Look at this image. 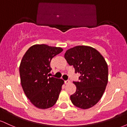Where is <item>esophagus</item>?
I'll use <instances>...</instances> for the list:
<instances>
[{"instance_id": "1", "label": "esophagus", "mask_w": 127, "mask_h": 127, "mask_svg": "<svg viewBox=\"0 0 127 127\" xmlns=\"http://www.w3.org/2000/svg\"><path fill=\"white\" fill-rule=\"evenodd\" d=\"M70 83L69 80H67V81H64V84H68Z\"/></svg>"}]
</instances>
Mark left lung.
Returning a JSON list of instances; mask_svg holds the SVG:
<instances>
[{
  "label": "left lung",
  "mask_w": 127,
  "mask_h": 127,
  "mask_svg": "<svg viewBox=\"0 0 127 127\" xmlns=\"http://www.w3.org/2000/svg\"><path fill=\"white\" fill-rule=\"evenodd\" d=\"M64 58L73 65L75 73H80L79 81H73L76 91L70 95L72 103L82 109L98 103L108 82V66L104 57L95 49L76 46L65 52Z\"/></svg>",
  "instance_id": "8db88e82"
}]
</instances>
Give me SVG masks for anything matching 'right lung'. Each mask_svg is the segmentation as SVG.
Instances as JSON below:
<instances>
[{"label":"right lung","instance_id":"right-lung-1","mask_svg":"<svg viewBox=\"0 0 127 127\" xmlns=\"http://www.w3.org/2000/svg\"><path fill=\"white\" fill-rule=\"evenodd\" d=\"M63 51L60 47L45 44L29 48L20 65L21 84L26 95L39 109L51 107L56 103L64 81L49 77L50 62Z\"/></svg>","mask_w":127,"mask_h":127}]
</instances>
